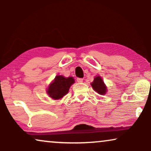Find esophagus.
Wrapping results in <instances>:
<instances>
[{
    "instance_id": "1",
    "label": "esophagus",
    "mask_w": 151,
    "mask_h": 151,
    "mask_svg": "<svg viewBox=\"0 0 151 151\" xmlns=\"http://www.w3.org/2000/svg\"><path fill=\"white\" fill-rule=\"evenodd\" d=\"M77 81L78 83H82V82H83V79H81V78H78V79H77Z\"/></svg>"
}]
</instances>
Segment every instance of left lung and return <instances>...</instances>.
Wrapping results in <instances>:
<instances>
[{
    "label": "left lung",
    "mask_w": 151,
    "mask_h": 151,
    "mask_svg": "<svg viewBox=\"0 0 151 151\" xmlns=\"http://www.w3.org/2000/svg\"><path fill=\"white\" fill-rule=\"evenodd\" d=\"M94 91L101 95H104L107 92V86L104 83L102 78L100 76H96L94 81L90 83Z\"/></svg>",
    "instance_id": "left-lung-1"
}]
</instances>
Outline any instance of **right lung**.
I'll return each mask as SVG.
<instances>
[{"instance_id": "obj_1", "label": "right lung", "mask_w": 151, "mask_h": 151, "mask_svg": "<svg viewBox=\"0 0 151 151\" xmlns=\"http://www.w3.org/2000/svg\"><path fill=\"white\" fill-rule=\"evenodd\" d=\"M74 82L72 77H65L63 75H57L48 86L46 92L52 99H61L68 93L70 86Z\"/></svg>"}]
</instances>
